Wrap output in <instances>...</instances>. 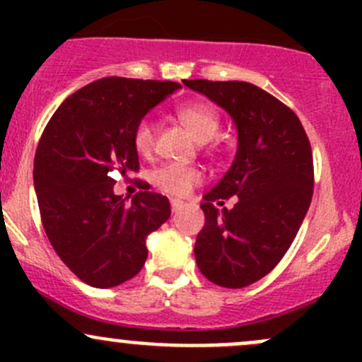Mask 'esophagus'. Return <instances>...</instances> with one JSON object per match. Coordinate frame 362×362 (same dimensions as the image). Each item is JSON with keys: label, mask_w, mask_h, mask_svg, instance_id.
<instances>
[{"label": "esophagus", "mask_w": 362, "mask_h": 362, "mask_svg": "<svg viewBox=\"0 0 362 362\" xmlns=\"http://www.w3.org/2000/svg\"><path fill=\"white\" fill-rule=\"evenodd\" d=\"M182 206H184V203L180 199H171V210H173V214H177Z\"/></svg>", "instance_id": "34e87169"}]
</instances>
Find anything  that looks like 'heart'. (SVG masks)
Returning <instances> with one entry per match:
<instances>
[{"mask_svg": "<svg viewBox=\"0 0 362 362\" xmlns=\"http://www.w3.org/2000/svg\"><path fill=\"white\" fill-rule=\"evenodd\" d=\"M177 119L187 127L198 144H206L217 134L221 120L217 112L206 103H187L177 108ZM133 144L138 154L151 156L156 145V124L151 119H141L133 134ZM203 175L196 168L164 164L152 173V182L160 191L173 196H185L198 184H202Z\"/></svg>", "mask_w": 362, "mask_h": 362, "instance_id": "b5f03b06", "label": "heart"}]
</instances>
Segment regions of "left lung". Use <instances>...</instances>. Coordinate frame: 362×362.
I'll return each instance as SVG.
<instances>
[{
	"label": "left lung",
	"mask_w": 362,
	"mask_h": 362,
	"mask_svg": "<svg viewBox=\"0 0 362 362\" xmlns=\"http://www.w3.org/2000/svg\"><path fill=\"white\" fill-rule=\"evenodd\" d=\"M184 86L228 112L238 134L231 166L199 204L194 255L210 282L242 289L279 264L301 228L313 194L312 147L296 113L254 83ZM231 195L239 198L231 211L214 208Z\"/></svg>",
	"instance_id": "left-lung-1"
}]
</instances>
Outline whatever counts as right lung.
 <instances>
[{
	"instance_id": "right-lung-1",
	"label": "right lung",
	"mask_w": 362,
	"mask_h": 362,
	"mask_svg": "<svg viewBox=\"0 0 362 362\" xmlns=\"http://www.w3.org/2000/svg\"><path fill=\"white\" fill-rule=\"evenodd\" d=\"M177 82L107 76L63 101L35 156V192L43 228L64 264L90 287L133 279L147 259V236L170 218L166 196L113 192L115 178L138 170V122Z\"/></svg>"
}]
</instances>
